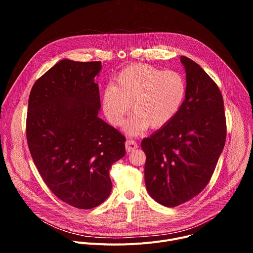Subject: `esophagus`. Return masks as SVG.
I'll return each mask as SVG.
<instances>
[{
	"label": "esophagus",
	"mask_w": 253,
	"mask_h": 253,
	"mask_svg": "<svg viewBox=\"0 0 253 253\" xmlns=\"http://www.w3.org/2000/svg\"><path fill=\"white\" fill-rule=\"evenodd\" d=\"M125 147H126L127 152H131L138 148V144L134 140H127L125 143Z\"/></svg>",
	"instance_id": "1"
}]
</instances>
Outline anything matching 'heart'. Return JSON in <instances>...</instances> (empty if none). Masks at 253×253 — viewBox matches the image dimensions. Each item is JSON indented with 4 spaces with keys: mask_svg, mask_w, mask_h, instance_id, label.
<instances>
[{
    "mask_svg": "<svg viewBox=\"0 0 253 253\" xmlns=\"http://www.w3.org/2000/svg\"><path fill=\"white\" fill-rule=\"evenodd\" d=\"M186 94L184 78L175 71H161L149 65L137 64L123 69L102 93V108L114 126H122L132 108L134 113L125 125L131 136L149 126H166L178 113Z\"/></svg>",
    "mask_w": 253,
    "mask_h": 253,
    "instance_id": "obj_1",
    "label": "heart"
}]
</instances>
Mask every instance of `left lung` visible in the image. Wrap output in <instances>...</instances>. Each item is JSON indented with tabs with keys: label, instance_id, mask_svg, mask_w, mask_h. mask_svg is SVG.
Listing matches in <instances>:
<instances>
[{
	"label": "left lung",
	"instance_id": "8db88e82",
	"mask_svg": "<svg viewBox=\"0 0 253 253\" xmlns=\"http://www.w3.org/2000/svg\"><path fill=\"white\" fill-rule=\"evenodd\" d=\"M186 73V94L176 116L142 140L149 195L175 207L207 185L224 148L226 121L222 95L206 72L191 59L180 57Z\"/></svg>",
	"mask_w": 253,
	"mask_h": 253
}]
</instances>
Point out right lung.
<instances>
[{
    "instance_id": "1",
    "label": "right lung",
    "mask_w": 253,
    "mask_h": 253,
    "mask_svg": "<svg viewBox=\"0 0 253 253\" xmlns=\"http://www.w3.org/2000/svg\"><path fill=\"white\" fill-rule=\"evenodd\" d=\"M101 62L63 59L34 84L27 141L40 175L62 201L91 209L109 197V170L125 155V137L98 117Z\"/></svg>"
}]
</instances>
